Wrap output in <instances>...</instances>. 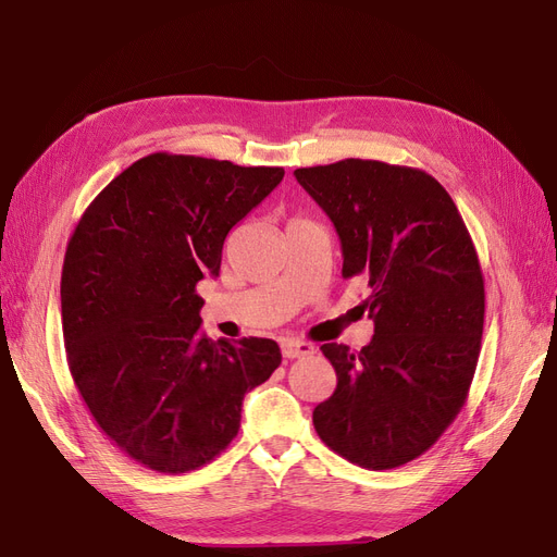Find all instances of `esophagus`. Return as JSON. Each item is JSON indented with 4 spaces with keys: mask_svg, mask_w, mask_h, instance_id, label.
<instances>
[{
    "mask_svg": "<svg viewBox=\"0 0 557 557\" xmlns=\"http://www.w3.org/2000/svg\"><path fill=\"white\" fill-rule=\"evenodd\" d=\"M281 350H283V358L295 360V358H309V356H313V350H315V348H313L309 342L285 339V342H283V346H281Z\"/></svg>",
    "mask_w": 557,
    "mask_h": 557,
    "instance_id": "34e87169",
    "label": "esophagus"
}]
</instances>
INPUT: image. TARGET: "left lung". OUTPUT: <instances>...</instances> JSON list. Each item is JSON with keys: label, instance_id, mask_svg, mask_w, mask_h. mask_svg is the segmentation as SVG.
Segmentation results:
<instances>
[{"label": "left lung", "instance_id": "obj_1", "mask_svg": "<svg viewBox=\"0 0 557 557\" xmlns=\"http://www.w3.org/2000/svg\"><path fill=\"white\" fill-rule=\"evenodd\" d=\"M295 176L339 234L344 278L367 281L360 309L374 318L362 350L320 346L336 387L313 428L352 465L401 467L446 432L476 372L485 290L474 242L423 170L348 158Z\"/></svg>", "mask_w": 557, "mask_h": 557}]
</instances>
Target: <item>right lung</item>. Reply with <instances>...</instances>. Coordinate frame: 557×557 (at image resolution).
Listing matches in <instances>:
<instances>
[{
    "label": "right lung",
    "instance_id": "1",
    "mask_svg": "<svg viewBox=\"0 0 557 557\" xmlns=\"http://www.w3.org/2000/svg\"><path fill=\"white\" fill-rule=\"evenodd\" d=\"M283 166L150 153L99 193L66 244V364L97 428L139 465L185 474L221 455L242 401L281 364L272 339H209L197 283Z\"/></svg>",
    "mask_w": 557,
    "mask_h": 557
}]
</instances>
